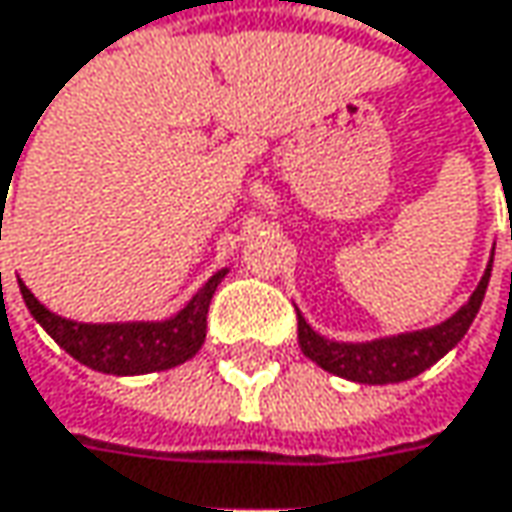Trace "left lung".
Masks as SVG:
<instances>
[{
  "mask_svg": "<svg viewBox=\"0 0 512 512\" xmlns=\"http://www.w3.org/2000/svg\"><path fill=\"white\" fill-rule=\"evenodd\" d=\"M489 266H492V260H489ZM487 284L489 269L484 272L478 290L472 293V299L463 304L451 319H445L442 325L413 331V334H398V337H387V340H372V343L325 340L304 322L302 313H299V346H302L304 357H310L322 369H328L340 378L357 381V384L407 381V378H416L419 372H425L431 363L440 360L445 351L460 343V337L469 331L475 313L481 310Z\"/></svg>",
  "mask_w": 512,
  "mask_h": 512,
  "instance_id": "left-lung-1",
  "label": "left lung"
}]
</instances>
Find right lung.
I'll return each instance as SVG.
<instances>
[{"label":"right lung","mask_w":512,"mask_h":512,"mask_svg":"<svg viewBox=\"0 0 512 512\" xmlns=\"http://www.w3.org/2000/svg\"><path fill=\"white\" fill-rule=\"evenodd\" d=\"M225 269L216 272L208 284L190 299V304L166 322H111V325H87L72 322L34 299V293L20 284L31 316L49 331V337L67 349L84 366L108 375H143L172 369L190 360L205 343L208 331V307Z\"/></svg>","instance_id":"1"}]
</instances>
